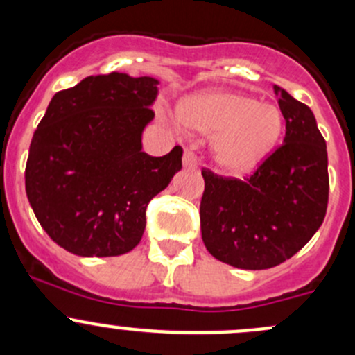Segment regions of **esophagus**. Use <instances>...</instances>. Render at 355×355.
<instances>
[{
	"instance_id": "1",
	"label": "esophagus",
	"mask_w": 355,
	"mask_h": 355,
	"mask_svg": "<svg viewBox=\"0 0 355 355\" xmlns=\"http://www.w3.org/2000/svg\"><path fill=\"white\" fill-rule=\"evenodd\" d=\"M184 166L185 168H198V156L194 155L192 149H185L184 151Z\"/></svg>"
}]
</instances>
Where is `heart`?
Returning <instances> with one entry per match:
<instances>
[{"instance_id": "obj_1", "label": "heart", "mask_w": 355, "mask_h": 355, "mask_svg": "<svg viewBox=\"0 0 355 355\" xmlns=\"http://www.w3.org/2000/svg\"><path fill=\"white\" fill-rule=\"evenodd\" d=\"M178 120L204 134H218L214 157L230 171H245L259 164L284 130L282 111L270 103L235 92H200L185 99Z\"/></svg>"}]
</instances>
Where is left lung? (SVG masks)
Instances as JSON below:
<instances>
[{
  "label": "left lung",
  "instance_id": "left-lung-1",
  "mask_svg": "<svg viewBox=\"0 0 355 355\" xmlns=\"http://www.w3.org/2000/svg\"><path fill=\"white\" fill-rule=\"evenodd\" d=\"M284 144L239 180L202 168L200 232L211 256L241 270H268L311 241L327 214V142L313 111L275 85Z\"/></svg>",
  "mask_w": 355,
  "mask_h": 355
}]
</instances>
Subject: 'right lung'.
Segmentation results:
<instances>
[{"instance_id": "add662e5", "label": "right lung", "mask_w": 355, "mask_h": 355, "mask_svg": "<svg viewBox=\"0 0 355 355\" xmlns=\"http://www.w3.org/2000/svg\"><path fill=\"white\" fill-rule=\"evenodd\" d=\"M157 84L118 71L91 75L56 92L39 121L25 192L46 234L68 252L110 257L134 249L149 200L182 168L180 146L159 157L142 151Z\"/></svg>"}]
</instances>
